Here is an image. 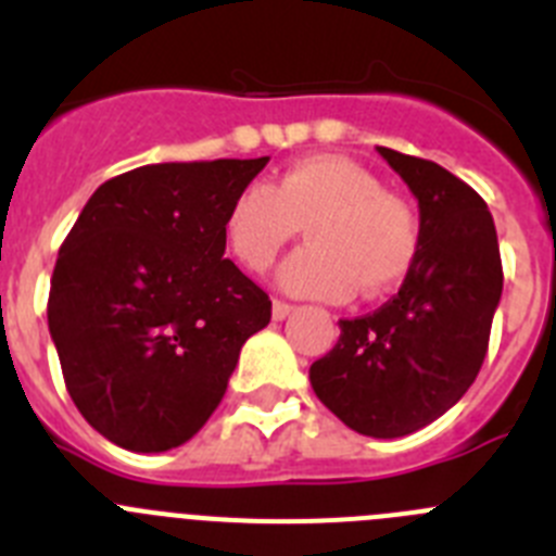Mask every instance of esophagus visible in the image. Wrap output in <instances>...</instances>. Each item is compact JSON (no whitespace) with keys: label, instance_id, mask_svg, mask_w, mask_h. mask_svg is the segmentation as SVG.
<instances>
[{"label":"esophagus","instance_id":"34e87169","mask_svg":"<svg viewBox=\"0 0 556 556\" xmlns=\"http://www.w3.org/2000/svg\"><path fill=\"white\" fill-rule=\"evenodd\" d=\"M294 312L292 303L287 301H273V320H287L289 314Z\"/></svg>","mask_w":556,"mask_h":556}]
</instances>
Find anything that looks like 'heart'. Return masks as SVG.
<instances>
[{
  "label": "heart",
  "mask_w": 556,
  "mask_h": 556,
  "mask_svg": "<svg viewBox=\"0 0 556 556\" xmlns=\"http://www.w3.org/2000/svg\"><path fill=\"white\" fill-rule=\"evenodd\" d=\"M301 228L308 248L283 264L281 287L306 298H378L404 281L420 250L409 200L381 189L367 166L342 155H312L283 169L269 189L253 184L239 191L225 217V242L244 267L264 273Z\"/></svg>",
  "instance_id": "b5f03b06"
}]
</instances>
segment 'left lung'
<instances>
[{
    "label": "left lung",
    "instance_id": "8db88e82",
    "mask_svg": "<svg viewBox=\"0 0 556 556\" xmlns=\"http://www.w3.org/2000/svg\"><path fill=\"white\" fill-rule=\"evenodd\" d=\"M420 208V250L392 301L339 320L337 345L308 370L323 404L358 434L424 429L473 384L501 301L488 203L434 161L378 147Z\"/></svg>",
    "mask_w": 556,
    "mask_h": 556
}]
</instances>
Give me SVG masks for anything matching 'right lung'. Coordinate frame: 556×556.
Wrapping results in <instances>:
<instances>
[{
  "label": "right lung",
  "mask_w": 556,
  "mask_h": 556,
  "mask_svg": "<svg viewBox=\"0 0 556 556\" xmlns=\"http://www.w3.org/2000/svg\"><path fill=\"white\" fill-rule=\"evenodd\" d=\"M264 159L150 164L105 180L58 253L47 320L66 390L105 440L159 454L198 434L273 303L225 255Z\"/></svg>",
  "instance_id": "obj_1"
}]
</instances>
